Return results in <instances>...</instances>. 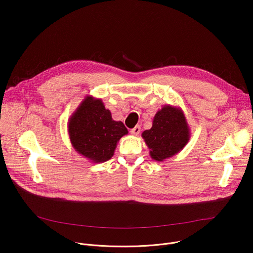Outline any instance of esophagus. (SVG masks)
Here are the masks:
<instances>
[{
  "label": "esophagus",
  "instance_id": "obj_1",
  "mask_svg": "<svg viewBox=\"0 0 253 253\" xmlns=\"http://www.w3.org/2000/svg\"><path fill=\"white\" fill-rule=\"evenodd\" d=\"M140 131H141V127L139 125H136L134 128H132L130 130V133L133 135H138L140 133Z\"/></svg>",
  "mask_w": 253,
  "mask_h": 253
}]
</instances>
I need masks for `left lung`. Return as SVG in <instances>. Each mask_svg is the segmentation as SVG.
<instances>
[{
    "label": "left lung",
    "instance_id": "8db88e82",
    "mask_svg": "<svg viewBox=\"0 0 253 253\" xmlns=\"http://www.w3.org/2000/svg\"><path fill=\"white\" fill-rule=\"evenodd\" d=\"M142 137L156 161H163L181 150L189 140V128L183 112L171 106L163 107L154 117L151 129Z\"/></svg>",
    "mask_w": 253,
    "mask_h": 253
}]
</instances>
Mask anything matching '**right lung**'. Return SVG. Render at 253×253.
I'll use <instances>...</instances> for the list:
<instances>
[{"label": "right lung", "instance_id": "add662e5", "mask_svg": "<svg viewBox=\"0 0 253 253\" xmlns=\"http://www.w3.org/2000/svg\"><path fill=\"white\" fill-rule=\"evenodd\" d=\"M72 145L93 162L109 160L119 139L128 133L121 121H114L103 102L87 97L68 124Z\"/></svg>", "mask_w": 253, "mask_h": 253}]
</instances>
